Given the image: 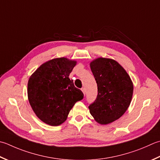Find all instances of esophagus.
<instances>
[{"label": "esophagus", "mask_w": 160, "mask_h": 160, "mask_svg": "<svg viewBox=\"0 0 160 160\" xmlns=\"http://www.w3.org/2000/svg\"><path fill=\"white\" fill-rule=\"evenodd\" d=\"M81 90H82V92H83L84 95H85V89H84V88H82V89H81Z\"/></svg>", "instance_id": "obj_1"}]
</instances>
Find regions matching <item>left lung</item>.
<instances>
[{
	"mask_svg": "<svg viewBox=\"0 0 160 160\" xmlns=\"http://www.w3.org/2000/svg\"><path fill=\"white\" fill-rule=\"evenodd\" d=\"M90 68L98 86V95L89 106V112L99 124L111 123L129 108L133 95L132 81L114 59H94L90 62Z\"/></svg>",
	"mask_w": 160,
	"mask_h": 160,
	"instance_id": "left-lung-1",
	"label": "left lung"
}]
</instances>
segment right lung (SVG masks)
Returning <instances> with one entry per match:
<instances>
[{
    "label": "right lung",
    "instance_id": "right-lung-1",
    "mask_svg": "<svg viewBox=\"0 0 160 160\" xmlns=\"http://www.w3.org/2000/svg\"><path fill=\"white\" fill-rule=\"evenodd\" d=\"M77 61L67 58L51 59L31 75L28 82V98L34 114L43 123L58 126L67 120L77 101L83 98L69 75Z\"/></svg>",
    "mask_w": 160,
    "mask_h": 160
}]
</instances>
